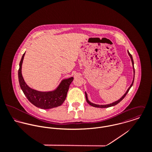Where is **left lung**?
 <instances>
[{
	"mask_svg": "<svg viewBox=\"0 0 152 152\" xmlns=\"http://www.w3.org/2000/svg\"><path fill=\"white\" fill-rule=\"evenodd\" d=\"M128 55L130 57V59H131V61H132V66H133V81H132V83L131 84V85L130 86V87L128 88V89H127L126 92H125V94H124V95L120 98L119 99L118 101H116L112 103H110V104H106V105H98V104H94V103H92L91 102L88 98V96H87V94L86 93V92H85L86 93V101H87V102L91 106L94 107H96V108H109V107H113V106H115L116 105H117L118 104H119L125 97V96L126 95V94H128V92H129V89H130V88L132 87L133 86V82H134V63H133V58H132V55L130 54V53L129 52V51L128 50Z\"/></svg>",
	"mask_w": 152,
	"mask_h": 152,
	"instance_id": "1",
	"label": "left lung"
}]
</instances>
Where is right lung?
<instances>
[{
	"mask_svg": "<svg viewBox=\"0 0 152 152\" xmlns=\"http://www.w3.org/2000/svg\"><path fill=\"white\" fill-rule=\"evenodd\" d=\"M25 53L22 56L18 71L19 82L24 94L28 100L37 108L44 109L56 108L61 105L65 100L69 85L74 78L64 79L56 89L50 91H39L28 87L22 76V66Z\"/></svg>",
	"mask_w": 152,
	"mask_h": 152,
	"instance_id": "1",
	"label": "right lung"
}]
</instances>
